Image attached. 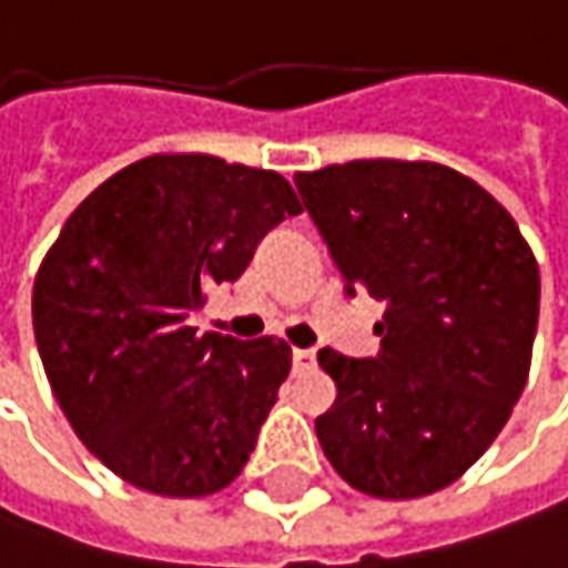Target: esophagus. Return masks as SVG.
<instances>
[{"mask_svg": "<svg viewBox=\"0 0 568 568\" xmlns=\"http://www.w3.org/2000/svg\"><path fill=\"white\" fill-rule=\"evenodd\" d=\"M317 356L315 351H292V366L298 369V373H305V369H315Z\"/></svg>", "mask_w": 568, "mask_h": 568, "instance_id": "34e87169", "label": "esophagus"}]
</instances>
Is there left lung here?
<instances>
[{"label": "left lung", "instance_id": "8db88e82", "mask_svg": "<svg viewBox=\"0 0 568 568\" xmlns=\"http://www.w3.org/2000/svg\"><path fill=\"white\" fill-rule=\"evenodd\" d=\"M344 292L385 302L379 353L317 351L337 385L315 420L353 488L420 498L456 483L508 424L540 315V270L483 185L440 163L351 160L295 176Z\"/></svg>", "mask_w": 568, "mask_h": 568}]
</instances>
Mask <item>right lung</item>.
Masks as SVG:
<instances>
[{"mask_svg": "<svg viewBox=\"0 0 568 568\" xmlns=\"http://www.w3.org/2000/svg\"><path fill=\"white\" fill-rule=\"evenodd\" d=\"M298 212L273 170L156 153L67 217L34 280V341L77 437L124 483L199 498L247 466L292 351L199 334L189 315Z\"/></svg>", "mask_w": 568, "mask_h": 568, "instance_id": "add662e5", "label": "right lung"}]
</instances>
